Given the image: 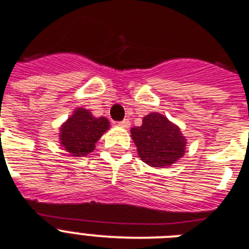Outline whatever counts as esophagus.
<instances>
[{
    "label": "esophagus",
    "instance_id": "obj_1",
    "mask_svg": "<svg viewBox=\"0 0 249 249\" xmlns=\"http://www.w3.org/2000/svg\"><path fill=\"white\" fill-rule=\"evenodd\" d=\"M118 124H120L121 127H123V128H128V127L131 126V122H129L128 120H123V121H121Z\"/></svg>",
    "mask_w": 249,
    "mask_h": 249
}]
</instances>
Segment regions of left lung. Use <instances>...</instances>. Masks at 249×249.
<instances>
[{
  "label": "left lung",
  "mask_w": 249,
  "mask_h": 249,
  "mask_svg": "<svg viewBox=\"0 0 249 249\" xmlns=\"http://www.w3.org/2000/svg\"><path fill=\"white\" fill-rule=\"evenodd\" d=\"M139 158L154 168L170 166L186 153L187 139L176 123L158 112L143 117L142 124L131 128Z\"/></svg>",
  "instance_id": "1"
}]
</instances>
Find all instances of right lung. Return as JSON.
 Returning a JSON list of instances; mask_svg holds the SVG:
<instances>
[{
    "label": "right lung",
    "instance_id": "obj_1",
    "mask_svg": "<svg viewBox=\"0 0 249 249\" xmlns=\"http://www.w3.org/2000/svg\"><path fill=\"white\" fill-rule=\"evenodd\" d=\"M110 127L106 117L96 118L85 108H76L59 128V143L73 158L85 157Z\"/></svg>",
    "mask_w": 249,
    "mask_h": 249
}]
</instances>
